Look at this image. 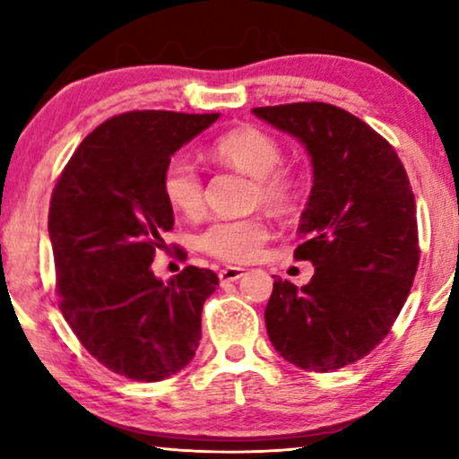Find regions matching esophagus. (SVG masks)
Wrapping results in <instances>:
<instances>
[{
	"mask_svg": "<svg viewBox=\"0 0 459 459\" xmlns=\"http://www.w3.org/2000/svg\"><path fill=\"white\" fill-rule=\"evenodd\" d=\"M244 275V269L242 267H225L219 272V280H221V284H230V281H238Z\"/></svg>",
	"mask_w": 459,
	"mask_h": 459,
	"instance_id": "obj_1",
	"label": "esophagus"
}]
</instances>
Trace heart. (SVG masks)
Wrapping results in <instances>:
<instances>
[{
	"instance_id": "b5f03b06",
	"label": "heart",
	"mask_w": 459,
	"mask_h": 459,
	"mask_svg": "<svg viewBox=\"0 0 459 459\" xmlns=\"http://www.w3.org/2000/svg\"><path fill=\"white\" fill-rule=\"evenodd\" d=\"M212 154L225 165L255 179V200L269 211H286L299 196V178L290 169L280 167L281 146L265 131L255 127L234 129L219 137ZM167 203L181 215L194 217L203 211V178L194 160L184 154L167 162L160 179ZM267 240V225L261 217L219 219L203 230L196 247L225 263H247L255 259Z\"/></svg>"
}]
</instances>
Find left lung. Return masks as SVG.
<instances>
[{"instance_id": "obj_1", "label": "left lung", "mask_w": 459, "mask_h": 459, "mask_svg": "<svg viewBox=\"0 0 459 459\" xmlns=\"http://www.w3.org/2000/svg\"><path fill=\"white\" fill-rule=\"evenodd\" d=\"M297 137L313 167L294 256L311 261L309 284L275 278L265 307L273 349L307 372L366 357L388 334L416 275V198L385 137L324 102L253 108Z\"/></svg>"}]
</instances>
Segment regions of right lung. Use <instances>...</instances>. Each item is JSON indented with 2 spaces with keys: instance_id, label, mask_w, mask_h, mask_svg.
Returning <instances> with one entry per match:
<instances>
[{
  "instance_id": "obj_1",
  "label": "right lung",
  "mask_w": 459,
  "mask_h": 459,
  "mask_svg": "<svg viewBox=\"0 0 459 459\" xmlns=\"http://www.w3.org/2000/svg\"><path fill=\"white\" fill-rule=\"evenodd\" d=\"M217 118L167 110L112 117L81 142L54 187L48 230L62 316L125 378L165 380L198 349L217 273L190 265L165 284L150 265L175 221L162 171Z\"/></svg>"
}]
</instances>
